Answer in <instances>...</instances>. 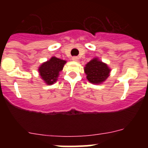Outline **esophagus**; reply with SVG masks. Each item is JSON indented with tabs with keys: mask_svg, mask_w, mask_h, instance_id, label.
<instances>
[{
	"mask_svg": "<svg viewBox=\"0 0 148 148\" xmlns=\"http://www.w3.org/2000/svg\"><path fill=\"white\" fill-rule=\"evenodd\" d=\"M72 60L74 61V62H77V61L79 60V58L77 57V56H73Z\"/></svg>",
	"mask_w": 148,
	"mask_h": 148,
	"instance_id": "obj_1",
	"label": "esophagus"
}]
</instances>
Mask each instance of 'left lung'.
<instances>
[{
	"mask_svg": "<svg viewBox=\"0 0 148 148\" xmlns=\"http://www.w3.org/2000/svg\"><path fill=\"white\" fill-rule=\"evenodd\" d=\"M84 71L86 74V79L91 83L100 84L109 77L110 69L106 64L95 58L86 64Z\"/></svg>",
	"mask_w": 148,
	"mask_h": 148,
	"instance_id": "left-lung-1",
	"label": "left lung"
}]
</instances>
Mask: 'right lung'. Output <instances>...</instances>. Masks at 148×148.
<instances>
[{
    "label": "right lung",
    "mask_w": 148,
    "mask_h": 148,
    "mask_svg": "<svg viewBox=\"0 0 148 148\" xmlns=\"http://www.w3.org/2000/svg\"><path fill=\"white\" fill-rule=\"evenodd\" d=\"M66 62L54 56L51 58L50 60L42 64L38 69L41 77L47 84L51 85L56 82L59 71H62Z\"/></svg>",
    "instance_id": "obj_1"
}]
</instances>
